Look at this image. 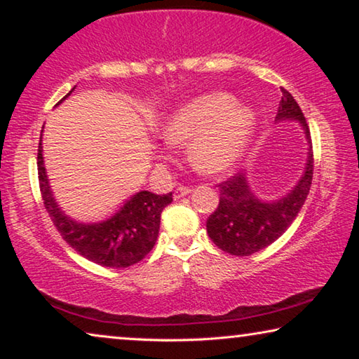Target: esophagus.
Instances as JSON below:
<instances>
[{
  "label": "esophagus",
  "mask_w": 359,
  "mask_h": 359,
  "mask_svg": "<svg viewBox=\"0 0 359 359\" xmlns=\"http://www.w3.org/2000/svg\"><path fill=\"white\" fill-rule=\"evenodd\" d=\"M191 193V188L190 187H177L174 190V199H180L187 196V194Z\"/></svg>",
  "instance_id": "34e87169"
}]
</instances>
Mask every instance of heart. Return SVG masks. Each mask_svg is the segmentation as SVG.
<instances>
[{"instance_id": "heart-1", "label": "heart", "mask_w": 359, "mask_h": 359, "mask_svg": "<svg viewBox=\"0 0 359 359\" xmlns=\"http://www.w3.org/2000/svg\"><path fill=\"white\" fill-rule=\"evenodd\" d=\"M257 118L248 106L223 92L199 95L180 104L163 123V137L171 145H185L187 158L199 174L226 172L250 144ZM160 158L166 155L160 151Z\"/></svg>"}]
</instances>
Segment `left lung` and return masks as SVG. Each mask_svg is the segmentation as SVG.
Listing matches in <instances>:
<instances>
[{
  "instance_id": "8db88e82",
  "label": "left lung",
  "mask_w": 359,
  "mask_h": 359,
  "mask_svg": "<svg viewBox=\"0 0 359 359\" xmlns=\"http://www.w3.org/2000/svg\"><path fill=\"white\" fill-rule=\"evenodd\" d=\"M276 121H296L307 141V158L297 184L283 196L266 201L258 198L248 184L245 172H239L223 182L220 203L208 218V234L223 252L236 257H248L269 247L290 228L299 214L311 190L313 175V154L311 131L301 107L293 96L283 90Z\"/></svg>"
}]
</instances>
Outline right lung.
Returning a JSON list of instances; mask_svg holds the SVG:
<instances>
[{
  "label": "right lung",
  "mask_w": 359,
  "mask_h": 359,
  "mask_svg": "<svg viewBox=\"0 0 359 359\" xmlns=\"http://www.w3.org/2000/svg\"><path fill=\"white\" fill-rule=\"evenodd\" d=\"M74 88L58 101V104H62ZM38 172L42 201L48 215L63 239L82 257L100 266L128 267L144 259L154 248L161 212L172 203V193L155 194L141 190L126 199L106 220L85 223L66 215L53 196L42 155V135L38 149Z\"/></svg>",
  "instance_id": "add662e5"
}]
</instances>
